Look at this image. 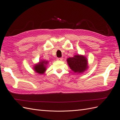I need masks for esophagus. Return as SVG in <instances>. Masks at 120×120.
<instances>
[{"label": "esophagus", "mask_w": 120, "mask_h": 120, "mask_svg": "<svg viewBox=\"0 0 120 120\" xmlns=\"http://www.w3.org/2000/svg\"><path fill=\"white\" fill-rule=\"evenodd\" d=\"M63 59V57H59V58H57V60H62Z\"/></svg>", "instance_id": "obj_1"}]
</instances>
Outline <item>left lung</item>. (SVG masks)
<instances>
[{
	"label": "left lung",
	"instance_id": "left-lung-1",
	"mask_svg": "<svg viewBox=\"0 0 120 120\" xmlns=\"http://www.w3.org/2000/svg\"><path fill=\"white\" fill-rule=\"evenodd\" d=\"M67 61L71 70L77 73H82L88 68V60L82 55H75L68 58Z\"/></svg>",
	"mask_w": 120,
	"mask_h": 120
}]
</instances>
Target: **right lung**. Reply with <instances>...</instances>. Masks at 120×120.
Returning a JSON list of instances; mask_svg holds the SVG:
<instances>
[{"mask_svg": "<svg viewBox=\"0 0 120 120\" xmlns=\"http://www.w3.org/2000/svg\"><path fill=\"white\" fill-rule=\"evenodd\" d=\"M48 64V61L41 60V61H39L38 64H35V66L34 67V70L37 73L42 75L45 73L46 70V66Z\"/></svg>", "mask_w": 120, "mask_h": 120, "instance_id": "right-lung-1", "label": "right lung"}]
</instances>
